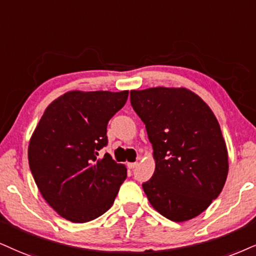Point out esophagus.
Wrapping results in <instances>:
<instances>
[{
  "label": "esophagus",
  "instance_id": "esophagus-1",
  "mask_svg": "<svg viewBox=\"0 0 256 256\" xmlns=\"http://www.w3.org/2000/svg\"><path fill=\"white\" fill-rule=\"evenodd\" d=\"M127 166H128V168H130V170H134L135 167L138 166V162H128V164H127Z\"/></svg>",
  "mask_w": 256,
  "mask_h": 256
}]
</instances>
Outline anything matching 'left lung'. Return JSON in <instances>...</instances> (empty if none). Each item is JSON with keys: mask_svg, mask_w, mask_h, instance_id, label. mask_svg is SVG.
<instances>
[{"mask_svg": "<svg viewBox=\"0 0 256 256\" xmlns=\"http://www.w3.org/2000/svg\"><path fill=\"white\" fill-rule=\"evenodd\" d=\"M146 126L156 171L142 188L158 212L173 222L198 216L216 200L228 176L218 121L200 96L180 88L130 91Z\"/></svg>", "mask_w": 256, "mask_h": 256, "instance_id": "1", "label": "left lung"}]
</instances>
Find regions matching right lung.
Returning a JSON list of instances; mask_svg holds the SVG:
<instances>
[{
  "label": "right lung",
  "mask_w": 256,
  "mask_h": 256,
  "mask_svg": "<svg viewBox=\"0 0 256 256\" xmlns=\"http://www.w3.org/2000/svg\"><path fill=\"white\" fill-rule=\"evenodd\" d=\"M128 91H70L47 106L28 146V162L45 200L74 223L92 220L108 211L127 168L110 154L106 126L122 109Z\"/></svg>",
  "instance_id": "1"
}]
</instances>
